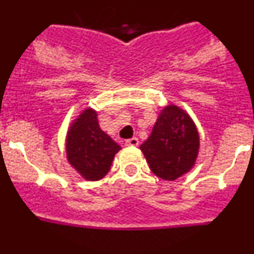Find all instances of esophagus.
Wrapping results in <instances>:
<instances>
[{
  "label": "esophagus",
  "mask_w": 254,
  "mask_h": 254,
  "mask_svg": "<svg viewBox=\"0 0 254 254\" xmlns=\"http://www.w3.org/2000/svg\"><path fill=\"white\" fill-rule=\"evenodd\" d=\"M125 145H126V146H137V145H138V138L137 137L128 138V140H126Z\"/></svg>",
  "instance_id": "esophagus-1"
}]
</instances>
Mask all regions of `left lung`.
Returning a JSON list of instances; mask_svg holds the SVG:
<instances>
[{"mask_svg":"<svg viewBox=\"0 0 254 254\" xmlns=\"http://www.w3.org/2000/svg\"><path fill=\"white\" fill-rule=\"evenodd\" d=\"M199 137L193 121L176 105L165 107L150 137L140 146L155 176L176 181L196 161Z\"/></svg>","mask_w":254,"mask_h":254,"instance_id":"obj_1","label":"left lung"}]
</instances>
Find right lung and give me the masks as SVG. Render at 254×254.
Instances as JSON below:
<instances>
[{
	"label": "right lung",
	"instance_id": "right-lung-1",
	"mask_svg": "<svg viewBox=\"0 0 254 254\" xmlns=\"http://www.w3.org/2000/svg\"><path fill=\"white\" fill-rule=\"evenodd\" d=\"M121 146L98 123L96 112L87 108L69 127L66 141L68 163L87 181H99L111 170L114 155Z\"/></svg>",
	"mask_w": 254,
	"mask_h": 254
}]
</instances>
